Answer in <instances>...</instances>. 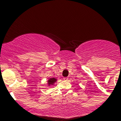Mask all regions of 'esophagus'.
<instances>
[{"mask_svg":"<svg viewBox=\"0 0 121 121\" xmlns=\"http://www.w3.org/2000/svg\"><path fill=\"white\" fill-rule=\"evenodd\" d=\"M68 78H67V77H66V78H64V79H64V81H67V79H68Z\"/></svg>","mask_w":121,"mask_h":121,"instance_id":"34e87169","label":"esophagus"}]
</instances>
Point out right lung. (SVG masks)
<instances>
[{"mask_svg": "<svg viewBox=\"0 0 121 121\" xmlns=\"http://www.w3.org/2000/svg\"><path fill=\"white\" fill-rule=\"evenodd\" d=\"M57 81V79L54 78H50L49 79H48V84L49 86H50L51 85H54V83H55V82Z\"/></svg>", "mask_w": 121, "mask_h": 121, "instance_id": "obj_1", "label": "right lung"}]
</instances>
